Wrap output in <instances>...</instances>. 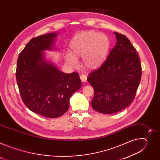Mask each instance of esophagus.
<instances>
[{
    "label": "esophagus",
    "instance_id": "esophagus-1",
    "mask_svg": "<svg viewBox=\"0 0 160 160\" xmlns=\"http://www.w3.org/2000/svg\"><path fill=\"white\" fill-rule=\"evenodd\" d=\"M80 78L82 80V82H85L87 81V76L84 74H82L80 76Z\"/></svg>",
    "mask_w": 160,
    "mask_h": 160
}]
</instances>
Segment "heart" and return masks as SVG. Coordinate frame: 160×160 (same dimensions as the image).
I'll use <instances>...</instances> for the list:
<instances>
[{"label": "heart", "instance_id": "1", "mask_svg": "<svg viewBox=\"0 0 160 160\" xmlns=\"http://www.w3.org/2000/svg\"><path fill=\"white\" fill-rule=\"evenodd\" d=\"M110 48L109 37L95 31L82 32L76 34L70 43V52L65 61L72 67H77L78 59L82 58V64L88 70H96L106 61Z\"/></svg>", "mask_w": 160, "mask_h": 160}]
</instances>
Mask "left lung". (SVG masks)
I'll use <instances>...</instances> for the list:
<instances>
[{"mask_svg":"<svg viewBox=\"0 0 160 160\" xmlns=\"http://www.w3.org/2000/svg\"><path fill=\"white\" fill-rule=\"evenodd\" d=\"M114 33L117 38L115 48L102 65L87 78L94 90L92 106L104 114L118 112L132 102L142 75L141 61L135 48L126 36Z\"/></svg>","mask_w":160,"mask_h":160,"instance_id":"1","label":"left lung"}]
</instances>
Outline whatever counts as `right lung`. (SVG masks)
I'll return each mask as SVG.
<instances>
[{"label":"right lung","instance_id":"1","mask_svg":"<svg viewBox=\"0 0 160 160\" xmlns=\"http://www.w3.org/2000/svg\"><path fill=\"white\" fill-rule=\"evenodd\" d=\"M57 33L33 38L17 61L16 81L22 102L33 112L58 118L68 111L70 99L80 88L77 72L64 73L45 59L43 51L54 49Z\"/></svg>","mask_w":160,"mask_h":160}]
</instances>
